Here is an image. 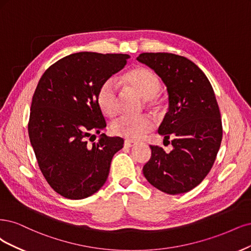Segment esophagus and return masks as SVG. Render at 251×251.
<instances>
[{"instance_id":"34e87169","label":"esophagus","mask_w":251,"mask_h":251,"mask_svg":"<svg viewBox=\"0 0 251 251\" xmlns=\"http://www.w3.org/2000/svg\"><path fill=\"white\" fill-rule=\"evenodd\" d=\"M136 145H137V143H135L133 141H129V140H126L124 143V146L127 148H133L136 146Z\"/></svg>"}]
</instances>
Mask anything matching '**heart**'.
<instances>
[{"label":"heart","mask_w":251,"mask_h":251,"mask_svg":"<svg viewBox=\"0 0 251 251\" xmlns=\"http://www.w3.org/2000/svg\"><path fill=\"white\" fill-rule=\"evenodd\" d=\"M122 83L128 90L141 95L148 101L154 100V97L160 90L158 77L148 69L135 68L127 72L121 77ZM97 103L104 115L112 117L119 108V97L116 84L108 80L104 82L97 94ZM153 121L147 117H122L115 121L111 128L115 134L125 139L137 141L141 140L153 129Z\"/></svg>","instance_id":"1"}]
</instances>
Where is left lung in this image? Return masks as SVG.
Returning <instances> with one entry per match:
<instances>
[{"instance_id": "obj_1", "label": "left lung", "mask_w": 251, "mask_h": 251, "mask_svg": "<svg viewBox=\"0 0 251 251\" xmlns=\"http://www.w3.org/2000/svg\"><path fill=\"white\" fill-rule=\"evenodd\" d=\"M161 78L167 86L169 108L158 133L171 140L170 153L150 146L144 166L146 179L159 191L177 195L205 178L222 141L219 106L207 77L195 63L172 53H142L136 58Z\"/></svg>"}]
</instances>
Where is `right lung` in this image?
<instances>
[{
	"mask_svg": "<svg viewBox=\"0 0 251 251\" xmlns=\"http://www.w3.org/2000/svg\"><path fill=\"white\" fill-rule=\"evenodd\" d=\"M129 57L74 53L56 61L39 79L31 103L29 139L46 180L63 197L78 200L99 191L112 156L123 148L122 137L102 133L94 142L93 133L106 127L97 103L99 88Z\"/></svg>",
	"mask_w": 251,
	"mask_h": 251,
	"instance_id": "obj_1",
	"label": "right lung"
}]
</instances>
